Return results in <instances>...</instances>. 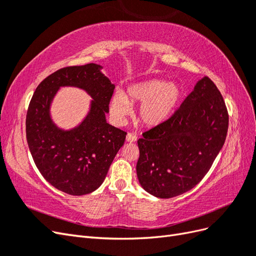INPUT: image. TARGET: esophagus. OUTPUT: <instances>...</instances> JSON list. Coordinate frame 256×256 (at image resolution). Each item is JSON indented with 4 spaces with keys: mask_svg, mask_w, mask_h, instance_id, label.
<instances>
[{
    "mask_svg": "<svg viewBox=\"0 0 256 256\" xmlns=\"http://www.w3.org/2000/svg\"><path fill=\"white\" fill-rule=\"evenodd\" d=\"M126 140L128 142H136L138 140V136L134 134H128L126 136Z\"/></svg>",
    "mask_w": 256,
    "mask_h": 256,
    "instance_id": "1",
    "label": "esophagus"
}]
</instances>
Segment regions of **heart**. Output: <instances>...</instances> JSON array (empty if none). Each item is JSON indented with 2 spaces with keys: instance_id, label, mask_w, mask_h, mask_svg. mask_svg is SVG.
Masks as SVG:
<instances>
[{
  "instance_id": "b5f03b06",
  "label": "heart",
  "mask_w": 256,
  "mask_h": 256,
  "mask_svg": "<svg viewBox=\"0 0 256 256\" xmlns=\"http://www.w3.org/2000/svg\"><path fill=\"white\" fill-rule=\"evenodd\" d=\"M182 88L166 80H147L131 85L127 96L116 92L110 109L114 118L122 122L130 112V102H142L138 118L146 126L154 127L166 122L182 98Z\"/></svg>"
}]
</instances>
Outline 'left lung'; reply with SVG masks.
Masks as SVG:
<instances>
[{"instance_id": "8db88e82", "label": "left lung", "mask_w": 256, "mask_h": 256, "mask_svg": "<svg viewBox=\"0 0 256 256\" xmlns=\"http://www.w3.org/2000/svg\"><path fill=\"white\" fill-rule=\"evenodd\" d=\"M228 113L216 84L204 76L180 106L138 140L136 174L160 198L191 190L203 180L226 142Z\"/></svg>"}]
</instances>
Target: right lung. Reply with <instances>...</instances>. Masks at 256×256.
<instances>
[{"label": "right lung", "instance_id": "1", "mask_svg": "<svg viewBox=\"0 0 256 256\" xmlns=\"http://www.w3.org/2000/svg\"><path fill=\"white\" fill-rule=\"evenodd\" d=\"M90 63L68 66L51 74L38 85L26 112V140L35 164L53 187L70 196H84L102 184L127 132L106 120L114 84ZM60 86H76L94 99L80 126L58 130L48 109Z\"/></svg>", "mask_w": 256, "mask_h": 256}]
</instances>
